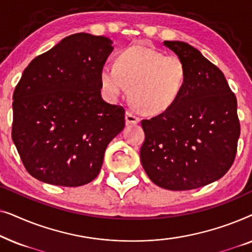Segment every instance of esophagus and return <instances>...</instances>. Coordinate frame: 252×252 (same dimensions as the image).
<instances>
[{
  "instance_id": "34e87169",
  "label": "esophagus",
  "mask_w": 252,
  "mask_h": 252,
  "mask_svg": "<svg viewBox=\"0 0 252 252\" xmlns=\"http://www.w3.org/2000/svg\"><path fill=\"white\" fill-rule=\"evenodd\" d=\"M126 123L128 124V125H134V124L140 123V118L136 115H134L133 112L127 111L126 112Z\"/></svg>"
}]
</instances>
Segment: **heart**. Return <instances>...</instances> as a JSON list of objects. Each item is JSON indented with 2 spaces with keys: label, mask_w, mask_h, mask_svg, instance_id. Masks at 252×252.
I'll return each mask as SVG.
<instances>
[{
  "label": "heart",
  "mask_w": 252,
  "mask_h": 252,
  "mask_svg": "<svg viewBox=\"0 0 252 252\" xmlns=\"http://www.w3.org/2000/svg\"><path fill=\"white\" fill-rule=\"evenodd\" d=\"M99 81L111 101H117L130 88V98L140 111L159 115L180 97L187 81V66L177 55L136 44L123 50L116 65H103Z\"/></svg>",
  "instance_id": "b5f03b06"
}]
</instances>
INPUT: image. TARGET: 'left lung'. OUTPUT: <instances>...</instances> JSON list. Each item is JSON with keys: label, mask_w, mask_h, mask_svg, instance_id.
Returning <instances> with one entry per match:
<instances>
[{"label": "left lung", "mask_w": 252, "mask_h": 252, "mask_svg": "<svg viewBox=\"0 0 252 252\" xmlns=\"http://www.w3.org/2000/svg\"><path fill=\"white\" fill-rule=\"evenodd\" d=\"M187 66V81L170 109L141 122L146 140L142 166L154 184L190 190L219 180L235 159L240 122L225 75L201 51L181 41H164Z\"/></svg>", "instance_id": "left-lung-1"}]
</instances>
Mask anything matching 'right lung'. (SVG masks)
Segmentation results:
<instances>
[{
  "mask_svg": "<svg viewBox=\"0 0 252 252\" xmlns=\"http://www.w3.org/2000/svg\"><path fill=\"white\" fill-rule=\"evenodd\" d=\"M112 50L109 37L77 33L23 72L12 97V140L37 180L79 187L98 175L106 147L125 127L123 106L101 96L99 72Z\"/></svg>",
  "mask_w": 252,
  "mask_h": 252,
  "instance_id": "obj_1",
  "label": "right lung"
}]
</instances>
